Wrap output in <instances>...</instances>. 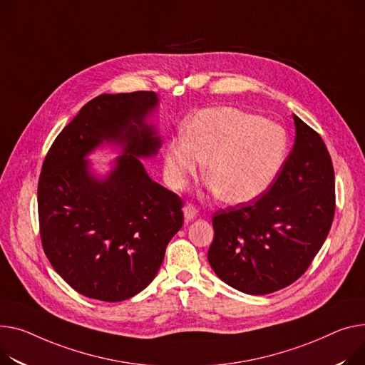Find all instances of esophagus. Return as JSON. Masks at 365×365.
I'll return each instance as SVG.
<instances>
[{
  "mask_svg": "<svg viewBox=\"0 0 365 365\" xmlns=\"http://www.w3.org/2000/svg\"><path fill=\"white\" fill-rule=\"evenodd\" d=\"M197 214H198V210L193 207L192 204H186L185 207H183V215H185V220L186 222H190V220H193V218L197 217Z\"/></svg>",
  "mask_w": 365,
  "mask_h": 365,
  "instance_id": "obj_1",
  "label": "esophagus"
}]
</instances>
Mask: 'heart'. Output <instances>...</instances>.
<instances>
[{
	"label": "heart",
	"mask_w": 365,
	"mask_h": 365,
	"mask_svg": "<svg viewBox=\"0 0 365 365\" xmlns=\"http://www.w3.org/2000/svg\"><path fill=\"white\" fill-rule=\"evenodd\" d=\"M287 157L286 132L276 123L235 107H211L192 115L185 135L164 147V175L176 190L197 178L201 161L208 189L239 205L272 186Z\"/></svg>",
	"instance_id": "b5f03b06"
}]
</instances>
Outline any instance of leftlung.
<instances>
[{
    "label": "left lung",
    "mask_w": 365,
    "mask_h": 365,
    "mask_svg": "<svg viewBox=\"0 0 365 365\" xmlns=\"http://www.w3.org/2000/svg\"><path fill=\"white\" fill-rule=\"evenodd\" d=\"M295 143L258 200L212 217L208 262L229 286L267 295L298 280L323 247L334 215V172L320 135L294 114Z\"/></svg>",
    "instance_id": "left-lung-1"
}]
</instances>
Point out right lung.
I'll use <instances>...</instances> for the list:
<instances>
[{"label":"right lung","mask_w":365,"mask_h":365,"mask_svg":"<svg viewBox=\"0 0 365 365\" xmlns=\"http://www.w3.org/2000/svg\"><path fill=\"white\" fill-rule=\"evenodd\" d=\"M155 92L103 93L85 104L48 151L38 183L39 229L54 270L83 297L120 302L157 276L183 225L182 201L140 160L158 154ZM120 155L98 174L87 157Z\"/></svg>","instance_id":"obj_1"}]
</instances>
